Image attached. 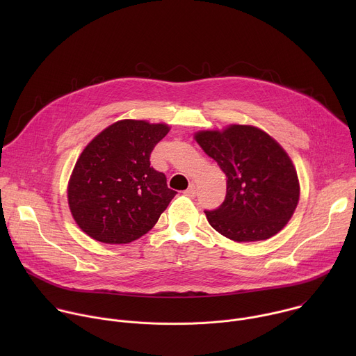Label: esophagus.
<instances>
[{"label": "esophagus", "instance_id": "34e87169", "mask_svg": "<svg viewBox=\"0 0 356 356\" xmlns=\"http://www.w3.org/2000/svg\"><path fill=\"white\" fill-rule=\"evenodd\" d=\"M195 193H197L195 186H194L193 183H190V186H188V188L184 191V194H186V195H188V197H195Z\"/></svg>", "mask_w": 356, "mask_h": 356}]
</instances>
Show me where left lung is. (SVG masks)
<instances>
[{
    "label": "left lung",
    "mask_w": 356,
    "mask_h": 356,
    "mask_svg": "<svg viewBox=\"0 0 356 356\" xmlns=\"http://www.w3.org/2000/svg\"><path fill=\"white\" fill-rule=\"evenodd\" d=\"M194 138L227 176L224 202L204 211L210 225L236 242L264 241L283 229L300 197L297 172L284 149L250 125L200 131Z\"/></svg>",
    "instance_id": "1"
}]
</instances>
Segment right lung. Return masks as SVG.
<instances>
[{"mask_svg":"<svg viewBox=\"0 0 356 356\" xmlns=\"http://www.w3.org/2000/svg\"><path fill=\"white\" fill-rule=\"evenodd\" d=\"M169 129L122 120L84 147L67 187L72 216L83 232L104 243H128L154 228L176 195L149 161Z\"/></svg>","mask_w":356,"mask_h":356,"instance_id":"1","label":"right lung"}]
</instances>
